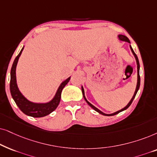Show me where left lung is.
I'll return each mask as SVG.
<instances>
[{
	"label": "left lung",
	"instance_id": "obj_1",
	"mask_svg": "<svg viewBox=\"0 0 157 157\" xmlns=\"http://www.w3.org/2000/svg\"><path fill=\"white\" fill-rule=\"evenodd\" d=\"M118 38H119V39H120V40H121V41H126V42H128V43H130V41H129V39H128V38H127V37H126V36H124V35H118ZM130 48H131V52H133V55H134V57H135V58H136V64H137V72H138V81H137V85H136V91H135V93H134V95H133V98H131V100H130V102H129L128 104V105H127L126 106V107L123 108V109H121V110H118V111H117V112H116V113H112V114H105V113H103V112H101V111H100V110H98L97 108H95V106L93 105H92V104H91L90 103H89V102L87 101V100H86V98H85V97L84 90H83V87H82V95H83V97H84V99H85V100H86L87 103L88 104V105H89L90 106V107H91L92 108H93V109L95 110V111L98 112V113H99L102 114V115H104V116H114V115H116V114H118V113H120V112L123 111V110H126L127 108H128L129 107V106L131 105V104L132 103L133 100V99H134L135 96H136V95L137 92H138V90H139V87H140V75H139V68H140V65H139V59H138V57H137L136 54H135V52H133V50L132 48H131V46H130Z\"/></svg>",
	"mask_w": 157,
	"mask_h": 157
}]
</instances>
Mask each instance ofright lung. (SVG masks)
Listing matches in <instances>:
<instances>
[{
  "label": "right lung",
  "mask_w": 157,
  "mask_h": 157,
  "mask_svg": "<svg viewBox=\"0 0 157 157\" xmlns=\"http://www.w3.org/2000/svg\"><path fill=\"white\" fill-rule=\"evenodd\" d=\"M24 49V47L21 50L20 53L18 54L17 57L14 60L11 70H10V90L12 98L15 101L16 105L19 108V109L27 116L34 117V118H40L47 116L53 112L59 105L60 99H61V93L64 86L67 84L70 80V77L64 80L60 85L58 88L57 93L54 96L53 99L49 103H34L30 102L26 99L24 95L21 93L19 90L16 84V68L17 65L18 60L21 54V52Z\"/></svg>",
  "instance_id": "1"
}]
</instances>
